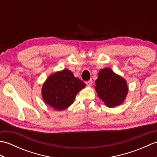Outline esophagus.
<instances>
[{
	"instance_id": "1",
	"label": "esophagus",
	"mask_w": 157,
	"mask_h": 157,
	"mask_svg": "<svg viewBox=\"0 0 157 157\" xmlns=\"http://www.w3.org/2000/svg\"><path fill=\"white\" fill-rule=\"evenodd\" d=\"M86 85L88 86H91L92 84V79H90V80H88V81L86 82Z\"/></svg>"
}]
</instances>
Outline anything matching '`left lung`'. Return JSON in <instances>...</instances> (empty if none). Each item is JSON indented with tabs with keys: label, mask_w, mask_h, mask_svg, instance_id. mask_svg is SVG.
Wrapping results in <instances>:
<instances>
[{
	"label": "left lung",
	"mask_w": 157,
	"mask_h": 157,
	"mask_svg": "<svg viewBox=\"0 0 157 157\" xmlns=\"http://www.w3.org/2000/svg\"><path fill=\"white\" fill-rule=\"evenodd\" d=\"M95 84L98 97L108 107H115L125 101L129 89L127 82L111 68L100 70Z\"/></svg>",
	"instance_id": "obj_1"
}]
</instances>
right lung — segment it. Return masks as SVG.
Segmentation results:
<instances>
[{
    "label": "right lung",
    "instance_id": "add662e5",
    "mask_svg": "<svg viewBox=\"0 0 157 157\" xmlns=\"http://www.w3.org/2000/svg\"><path fill=\"white\" fill-rule=\"evenodd\" d=\"M86 84L75 78L68 69L56 71L48 77L42 87V99L56 111L71 106L77 94Z\"/></svg>",
    "mask_w": 157,
    "mask_h": 157
}]
</instances>
